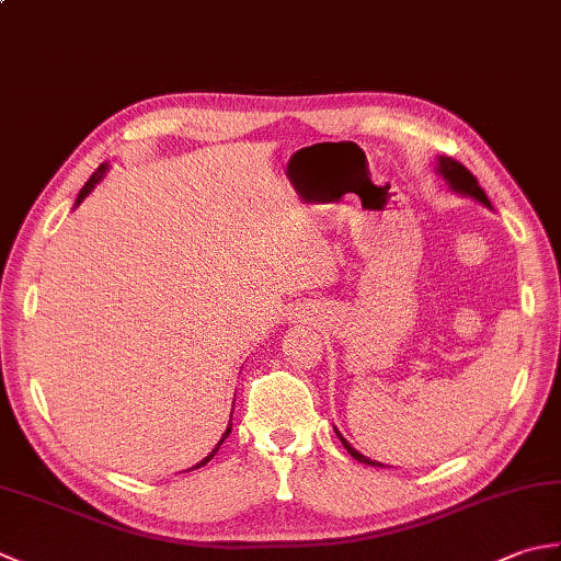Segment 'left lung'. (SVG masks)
Returning <instances> with one entry per match:
<instances>
[{
    "mask_svg": "<svg viewBox=\"0 0 561 561\" xmlns=\"http://www.w3.org/2000/svg\"><path fill=\"white\" fill-rule=\"evenodd\" d=\"M436 173L444 178L446 181V185H448V190H453V193H458V195H465V197H472V199H478L480 205H484V207H490L492 209V202H490V197L484 195V190L480 187V183H478V178H474L468 169H465L462 163H458V161H453L450 157H438L436 159ZM335 434L340 436V440H342V446L347 448V453L350 456L354 458V460H359V462H364V465H374V468H386L383 462H378V460H371V458H366V456H362L359 450L356 448H352V444L347 438H344L340 432H337V426H335Z\"/></svg>",
    "mask_w": 561,
    "mask_h": 561,
    "instance_id": "1",
    "label": "left lung"
}]
</instances>
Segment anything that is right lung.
Listing matches in <instances>:
<instances>
[{
  "mask_svg": "<svg viewBox=\"0 0 561 561\" xmlns=\"http://www.w3.org/2000/svg\"><path fill=\"white\" fill-rule=\"evenodd\" d=\"M108 169H111V165H108V163H101V165H99V171H96V173H93V175L89 178V183L81 187V193H79V197H77V202H75V207H79V205H81V202L89 197V193H91V190H93V187H96V185H99V183L103 181V175H105V171H108ZM231 426H233V422L229 420V426H226V432L221 434V438H219V444H217V446H214V450L209 453V456H207L205 460H199V462L195 465V468H202V465H207V462H209V460H211L214 456H217V450H219V446L224 444V440H226V436H229V434H231ZM195 468H190V470H195Z\"/></svg>",
  "mask_w": 561,
  "mask_h": 561,
  "instance_id": "add662e5",
  "label": "right lung"
}]
</instances>
